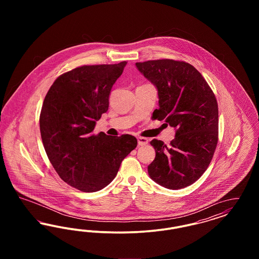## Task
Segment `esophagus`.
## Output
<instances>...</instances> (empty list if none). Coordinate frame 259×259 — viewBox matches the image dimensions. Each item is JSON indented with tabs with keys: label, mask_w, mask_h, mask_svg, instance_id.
Wrapping results in <instances>:
<instances>
[{
	"label": "esophagus",
	"mask_w": 259,
	"mask_h": 259,
	"mask_svg": "<svg viewBox=\"0 0 259 259\" xmlns=\"http://www.w3.org/2000/svg\"><path fill=\"white\" fill-rule=\"evenodd\" d=\"M138 144H139V146H142V147L146 146L148 144V140L145 137H139L138 138Z\"/></svg>",
	"instance_id": "esophagus-1"
}]
</instances>
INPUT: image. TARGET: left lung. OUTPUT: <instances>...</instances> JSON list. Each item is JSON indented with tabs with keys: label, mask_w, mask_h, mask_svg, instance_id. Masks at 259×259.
Wrapping results in <instances>:
<instances>
[{
	"label": "left lung",
	"mask_w": 259,
	"mask_h": 259,
	"mask_svg": "<svg viewBox=\"0 0 259 259\" xmlns=\"http://www.w3.org/2000/svg\"><path fill=\"white\" fill-rule=\"evenodd\" d=\"M138 70L157 88L159 108L152 118L176 129L167 147L152 140L155 158L149 177L169 189L195 183L207 170L219 140V107L202 74L190 64L172 59L136 63Z\"/></svg>",
	"instance_id": "left-lung-1"
}]
</instances>
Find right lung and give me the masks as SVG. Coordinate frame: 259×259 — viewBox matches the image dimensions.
I'll use <instances>...</instances> for the list:
<instances>
[{"label": "right lung", "mask_w": 259, "mask_h": 259, "mask_svg": "<svg viewBox=\"0 0 259 259\" xmlns=\"http://www.w3.org/2000/svg\"><path fill=\"white\" fill-rule=\"evenodd\" d=\"M126 64L75 68L58 76L44 100L39 130L46 152L62 180L82 192L109 185L137 147L134 136L93 134Z\"/></svg>", "instance_id": "obj_1"}]
</instances>
